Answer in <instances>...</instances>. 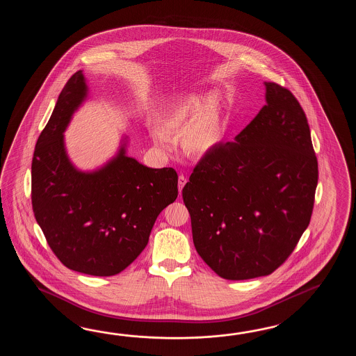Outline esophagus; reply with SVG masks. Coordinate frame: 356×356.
<instances>
[{"mask_svg":"<svg viewBox=\"0 0 356 356\" xmlns=\"http://www.w3.org/2000/svg\"><path fill=\"white\" fill-rule=\"evenodd\" d=\"M186 183H187V178H186L183 175H179V178H178V188H179V193H181V189H183Z\"/></svg>","mask_w":356,"mask_h":356,"instance_id":"esophagus-1","label":"esophagus"}]
</instances>
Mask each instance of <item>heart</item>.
Wrapping results in <instances>:
<instances>
[{
    "label": "heart",
    "mask_w": 356,
    "mask_h": 356,
    "mask_svg": "<svg viewBox=\"0 0 356 356\" xmlns=\"http://www.w3.org/2000/svg\"><path fill=\"white\" fill-rule=\"evenodd\" d=\"M161 129L179 135L183 152L204 155L219 144L222 137V115L216 94H192L168 106L159 118ZM154 143L167 149L169 138L160 129L152 131Z\"/></svg>",
    "instance_id": "1"
}]
</instances>
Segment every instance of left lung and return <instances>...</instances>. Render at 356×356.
I'll list each match as a JSON object with an SVG mask.
<instances>
[{
    "label": "left lung",
    "instance_id": "8db88e82",
    "mask_svg": "<svg viewBox=\"0 0 356 356\" xmlns=\"http://www.w3.org/2000/svg\"><path fill=\"white\" fill-rule=\"evenodd\" d=\"M266 106L198 161L181 196L197 253L227 280L273 273L309 225L318 163L296 97L264 83Z\"/></svg>",
    "mask_w": 356,
    "mask_h": 356
}]
</instances>
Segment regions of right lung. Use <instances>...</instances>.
Masks as SVG:
<instances>
[{
  "label": "right lung",
  "mask_w": 356,
  "mask_h": 356,
  "mask_svg": "<svg viewBox=\"0 0 356 356\" xmlns=\"http://www.w3.org/2000/svg\"><path fill=\"white\" fill-rule=\"evenodd\" d=\"M88 95L80 70L60 91L35 145L31 204L63 265L91 276H113L144 250L155 220L178 196V175L173 168L154 169L129 156L126 136L104 165L86 172L76 168L63 134Z\"/></svg>",
  "instance_id": "obj_1"
}]
</instances>
